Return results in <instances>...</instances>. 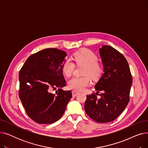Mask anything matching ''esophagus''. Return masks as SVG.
Returning a JSON list of instances; mask_svg holds the SVG:
<instances>
[{
  "instance_id": "34e87169",
  "label": "esophagus",
  "mask_w": 148,
  "mask_h": 148,
  "mask_svg": "<svg viewBox=\"0 0 148 148\" xmlns=\"http://www.w3.org/2000/svg\"><path fill=\"white\" fill-rule=\"evenodd\" d=\"M79 94V92H77V91H75V90H73L72 91V95H73V97H76Z\"/></svg>"
}]
</instances>
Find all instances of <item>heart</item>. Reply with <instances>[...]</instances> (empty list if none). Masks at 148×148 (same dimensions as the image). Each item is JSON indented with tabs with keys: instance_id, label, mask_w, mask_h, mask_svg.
I'll list each match as a JSON object with an SVG mask.
<instances>
[{
	"instance_id": "obj_1",
	"label": "heart",
	"mask_w": 148,
	"mask_h": 148,
	"mask_svg": "<svg viewBox=\"0 0 148 148\" xmlns=\"http://www.w3.org/2000/svg\"><path fill=\"white\" fill-rule=\"evenodd\" d=\"M73 58L77 65H84L82 77H73L68 81V87L75 90H83L90 83V77L93 80H98L101 76L103 68L97 62L98 58L91 50L83 49L75 52ZM75 68L70 59L65 60L62 64V71L67 77L71 75Z\"/></svg>"
}]
</instances>
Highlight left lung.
<instances>
[{
    "mask_svg": "<svg viewBox=\"0 0 148 148\" xmlns=\"http://www.w3.org/2000/svg\"><path fill=\"white\" fill-rule=\"evenodd\" d=\"M103 65V74L95 85L96 94L87 95L84 110L94 121L110 122L117 118L128 104L133 83L125 58L112 47L104 45L99 50Z\"/></svg>",
    "mask_w": 148,
    "mask_h": 148,
    "instance_id": "1",
    "label": "left lung"
}]
</instances>
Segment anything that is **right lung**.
I'll return each mask as SVG.
<instances>
[{
    "label": "right lung",
    "mask_w": 148,
    "mask_h": 148,
    "mask_svg": "<svg viewBox=\"0 0 148 148\" xmlns=\"http://www.w3.org/2000/svg\"><path fill=\"white\" fill-rule=\"evenodd\" d=\"M66 52L46 49L30 56L19 72V97L29 117L40 124H50L64 114L72 98L70 90H63L65 80L62 64ZM54 95L52 89H56Z\"/></svg>",
    "instance_id": "1"
}]
</instances>
